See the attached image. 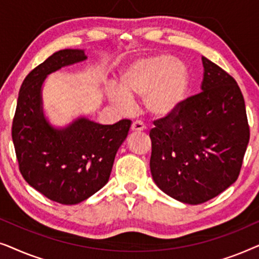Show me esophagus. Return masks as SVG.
<instances>
[{
    "instance_id": "esophagus-1",
    "label": "esophagus",
    "mask_w": 259,
    "mask_h": 259,
    "mask_svg": "<svg viewBox=\"0 0 259 259\" xmlns=\"http://www.w3.org/2000/svg\"><path fill=\"white\" fill-rule=\"evenodd\" d=\"M145 128H146V126H145L141 121H134L132 123V126H131V131H132V132H143Z\"/></svg>"
}]
</instances>
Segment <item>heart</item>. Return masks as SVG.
Listing matches in <instances>:
<instances>
[{
  "mask_svg": "<svg viewBox=\"0 0 259 259\" xmlns=\"http://www.w3.org/2000/svg\"><path fill=\"white\" fill-rule=\"evenodd\" d=\"M119 90H111L109 100L119 108H128L131 100L144 99L148 113L164 116L175 111L187 91V72L178 60L167 55L138 59L123 67Z\"/></svg>",
  "mask_w": 259,
  "mask_h": 259,
  "instance_id": "heart-1",
  "label": "heart"
}]
</instances>
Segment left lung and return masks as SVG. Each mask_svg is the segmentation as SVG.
Instances as JSON below:
<instances>
[{
    "instance_id": "8db88e82",
    "label": "left lung",
    "mask_w": 259,
    "mask_h": 259,
    "mask_svg": "<svg viewBox=\"0 0 259 259\" xmlns=\"http://www.w3.org/2000/svg\"><path fill=\"white\" fill-rule=\"evenodd\" d=\"M201 92L154 120L150 168L167 196L198 205L238 178L250 139L245 102L236 80L203 56Z\"/></svg>"
}]
</instances>
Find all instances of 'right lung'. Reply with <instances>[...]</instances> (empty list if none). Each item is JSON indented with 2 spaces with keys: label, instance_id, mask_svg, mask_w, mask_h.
<instances>
[{
  "label": "right lung",
  "instance_id": "add662e5",
  "mask_svg": "<svg viewBox=\"0 0 259 259\" xmlns=\"http://www.w3.org/2000/svg\"><path fill=\"white\" fill-rule=\"evenodd\" d=\"M81 49L54 53L31 70L20 88L12 137L20 172L31 187L63 205L79 204L107 184L132 121L100 125L79 118L65 128L49 125L41 88L48 74L84 61Z\"/></svg>",
  "mask_w": 259,
  "mask_h": 259
}]
</instances>
